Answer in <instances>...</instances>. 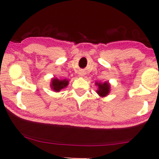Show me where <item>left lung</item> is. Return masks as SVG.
<instances>
[{
    "label": "left lung",
    "instance_id": "8db88e82",
    "mask_svg": "<svg viewBox=\"0 0 159 159\" xmlns=\"http://www.w3.org/2000/svg\"><path fill=\"white\" fill-rule=\"evenodd\" d=\"M98 84V90L97 93L99 95H101L102 97L106 96L107 95L108 93H109V89H110V85L108 82H104V83H96V85Z\"/></svg>",
    "mask_w": 159,
    "mask_h": 159
}]
</instances>
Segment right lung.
<instances>
[{
	"instance_id": "1",
	"label": "right lung",
	"mask_w": 159,
	"mask_h": 159,
	"mask_svg": "<svg viewBox=\"0 0 159 159\" xmlns=\"http://www.w3.org/2000/svg\"><path fill=\"white\" fill-rule=\"evenodd\" d=\"M67 84H68V81H67V80H60L58 79H56V78H54V79L52 80L51 88L52 89H53V90L58 92V91H60L61 89L64 88L65 87H66Z\"/></svg>"
}]
</instances>
